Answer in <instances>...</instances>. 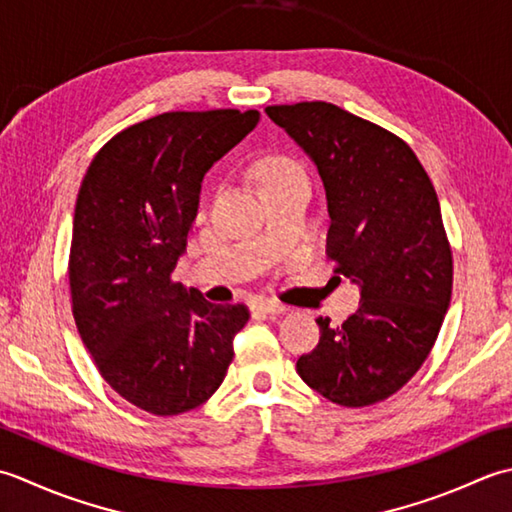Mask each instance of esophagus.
<instances>
[{
  "label": "esophagus",
  "mask_w": 512,
  "mask_h": 512,
  "mask_svg": "<svg viewBox=\"0 0 512 512\" xmlns=\"http://www.w3.org/2000/svg\"><path fill=\"white\" fill-rule=\"evenodd\" d=\"M252 309L256 314H263V316H283L287 311L283 302H276V300H258L254 302Z\"/></svg>",
  "instance_id": "esophagus-1"
}]
</instances>
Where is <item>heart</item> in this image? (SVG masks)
I'll list each match as a JSON object with an SVG mask.
<instances>
[{"instance_id":"1","label":"heart","mask_w":512,"mask_h":512,"mask_svg":"<svg viewBox=\"0 0 512 512\" xmlns=\"http://www.w3.org/2000/svg\"><path fill=\"white\" fill-rule=\"evenodd\" d=\"M256 174H258V181L265 183V181H271V179H283V176L302 174V170L294 159H289V156L271 154V156H265V159L258 163Z\"/></svg>"}]
</instances>
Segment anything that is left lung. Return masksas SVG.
I'll list each match as a JSON object with an SVG mask.
<instances>
[{"label":"left lung","mask_w":512,"mask_h":512,"mask_svg":"<svg viewBox=\"0 0 512 512\" xmlns=\"http://www.w3.org/2000/svg\"><path fill=\"white\" fill-rule=\"evenodd\" d=\"M265 112L316 163L331 218L327 258L360 285V309L340 327L316 318L320 342L296 371L333 404H378L429 358L451 305L453 252L435 187L409 143L333 103Z\"/></svg>","instance_id":"obj_1"}]
</instances>
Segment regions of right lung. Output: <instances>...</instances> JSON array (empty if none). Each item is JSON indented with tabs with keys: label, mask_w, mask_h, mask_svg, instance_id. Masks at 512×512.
Instances as JSON below:
<instances>
[{
	"label": "right lung",
	"mask_w": 512,
	"mask_h": 512,
	"mask_svg": "<svg viewBox=\"0 0 512 512\" xmlns=\"http://www.w3.org/2000/svg\"><path fill=\"white\" fill-rule=\"evenodd\" d=\"M258 110L163 112L103 145L83 176L68 260L72 316L101 378L159 417L214 395L245 305L174 283L205 172L256 128Z\"/></svg>",
	"instance_id": "1"
}]
</instances>
